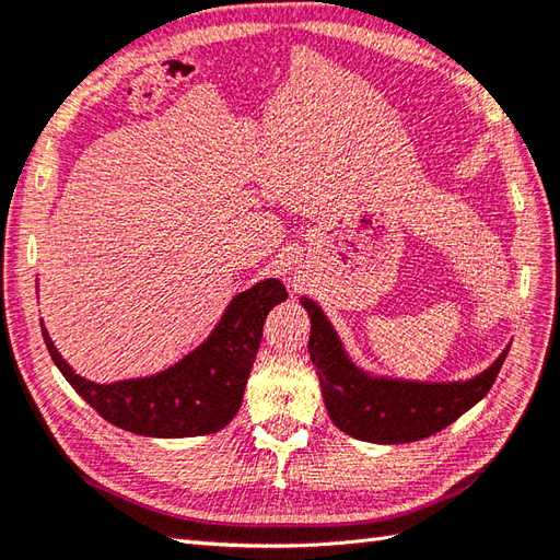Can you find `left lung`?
Returning a JSON list of instances; mask_svg holds the SVG:
<instances>
[{
    "mask_svg": "<svg viewBox=\"0 0 560 560\" xmlns=\"http://www.w3.org/2000/svg\"><path fill=\"white\" fill-rule=\"evenodd\" d=\"M312 316L308 357L316 366L323 402L332 424L352 439L371 443H412L433 436L475 407L499 376L508 350L465 383H412L362 374L335 335L316 302L302 300Z\"/></svg>",
    "mask_w": 560,
    "mask_h": 560,
    "instance_id": "8db88e82",
    "label": "left lung"
}]
</instances>
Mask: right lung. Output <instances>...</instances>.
<instances>
[{"mask_svg":"<svg viewBox=\"0 0 560 560\" xmlns=\"http://www.w3.org/2000/svg\"><path fill=\"white\" fill-rule=\"evenodd\" d=\"M288 300L280 280L237 294L213 335L163 374L97 385L73 374L43 328L49 357L97 415L124 431L155 439L203 436L230 424L242 405L268 312Z\"/></svg>","mask_w":560,"mask_h":560,"instance_id":"right-lung-1","label":"right lung"}]
</instances>
